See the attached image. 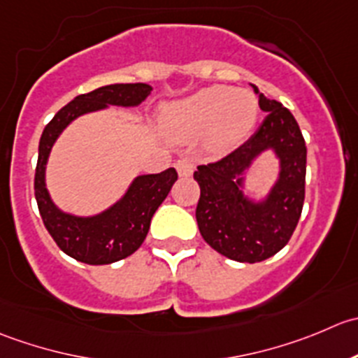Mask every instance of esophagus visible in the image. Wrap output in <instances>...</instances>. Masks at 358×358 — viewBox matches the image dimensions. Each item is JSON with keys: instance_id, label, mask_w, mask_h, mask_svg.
Instances as JSON below:
<instances>
[{"instance_id": "esophagus-1", "label": "esophagus", "mask_w": 358, "mask_h": 358, "mask_svg": "<svg viewBox=\"0 0 358 358\" xmlns=\"http://www.w3.org/2000/svg\"><path fill=\"white\" fill-rule=\"evenodd\" d=\"M176 169H178L179 176L180 178H189L191 174H193V162L191 160H186V158H182V160H178V164H176Z\"/></svg>"}]
</instances>
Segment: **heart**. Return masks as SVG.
<instances>
[{
    "instance_id": "heart-1",
    "label": "heart",
    "mask_w": 358,
    "mask_h": 358,
    "mask_svg": "<svg viewBox=\"0 0 358 358\" xmlns=\"http://www.w3.org/2000/svg\"><path fill=\"white\" fill-rule=\"evenodd\" d=\"M256 118L257 102L250 92L208 87L169 106L164 122L176 139H193L207 132L210 146L224 151L249 134Z\"/></svg>"
}]
</instances>
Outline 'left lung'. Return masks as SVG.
<instances>
[{
  "mask_svg": "<svg viewBox=\"0 0 358 358\" xmlns=\"http://www.w3.org/2000/svg\"><path fill=\"white\" fill-rule=\"evenodd\" d=\"M254 87V85H252ZM259 94L266 113L249 141L219 162L198 165L200 186L196 222L205 242L238 263H259L275 256L291 240L301 217L306 178V144L292 113ZM273 149L281 162L278 182L261 202L243 193V172L261 152Z\"/></svg>",
  "mask_w": 358,
  "mask_h": 358,
  "instance_id": "obj_1",
  "label": "left lung"
}]
</instances>
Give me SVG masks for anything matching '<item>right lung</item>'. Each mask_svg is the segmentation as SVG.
I'll use <instances>...</instances> for the list:
<instances>
[{
	"instance_id": "obj_1",
	"label": "right lung",
	"mask_w": 358,
	"mask_h": 358,
	"mask_svg": "<svg viewBox=\"0 0 358 358\" xmlns=\"http://www.w3.org/2000/svg\"><path fill=\"white\" fill-rule=\"evenodd\" d=\"M151 90L153 88L146 83H116L78 95L60 109L41 134L34 176L38 208L45 228L59 249L81 263L111 264L136 252L150 231L151 217L178 180V172L176 169H167L160 174L137 176L115 205L97 215L80 217L60 210L47 189L45 171L52 146L62 130L78 116L106 109L108 106L136 108L146 101Z\"/></svg>"
}]
</instances>
